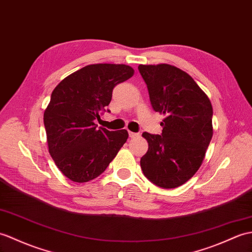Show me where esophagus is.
I'll use <instances>...</instances> for the list:
<instances>
[{
	"instance_id": "obj_1",
	"label": "esophagus",
	"mask_w": 252,
	"mask_h": 252,
	"mask_svg": "<svg viewBox=\"0 0 252 252\" xmlns=\"http://www.w3.org/2000/svg\"><path fill=\"white\" fill-rule=\"evenodd\" d=\"M138 135H139V133H135V132H128V136H130L131 138L137 137Z\"/></svg>"
}]
</instances>
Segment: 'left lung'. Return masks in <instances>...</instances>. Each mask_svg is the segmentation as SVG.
I'll return each instance as SVG.
<instances>
[{
    "label": "left lung",
    "instance_id": "1",
    "mask_svg": "<svg viewBox=\"0 0 252 252\" xmlns=\"http://www.w3.org/2000/svg\"><path fill=\"white\" fill-rule=\"evenodd\" d=\"M151 106L165 116L160 134L144 132L143 173L163 189L184 185L200 168L213 137V107L190 75L168 65H139Z\"/></svg>",
    "mask_w": 252,
    "mask_h": 252
}]
</instances>
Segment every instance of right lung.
I'll return each instance as SVG.
<instances>
[{
    "label": "right lung",
    "instance_id": "1",
    "mask_svg": "<svg viewBox=\"0 0 252 252\" xmlns=\"http://www.w3.org/2000/svg\"><path fill=\"white\" fill-rule=\"evenodd\" d=\"M125 64H92L64 78L52 91L44 113L49 154L58 168L75 183L99 176L128 137L126 130L97 127L112 101L114 88L131 78Z\"/></svg>",
    "mask_w": 252,
    "mask_h": 252
}]
</instances>
